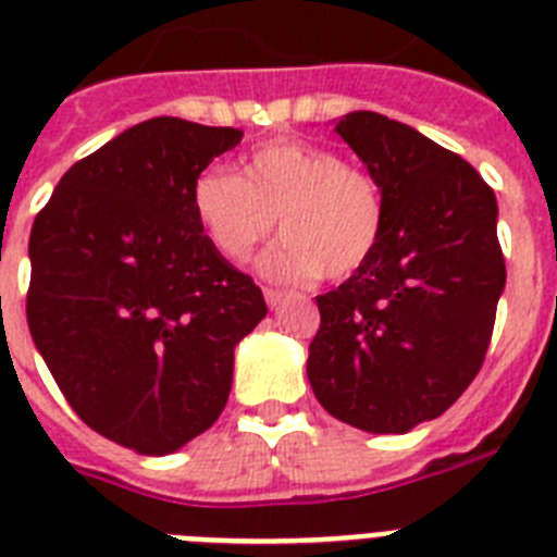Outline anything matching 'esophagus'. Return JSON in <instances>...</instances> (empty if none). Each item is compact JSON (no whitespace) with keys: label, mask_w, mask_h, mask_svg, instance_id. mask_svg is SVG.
Here are the masks:
<instances>
[{"label":"esophagus","mask_w":557,"mask_h":557,"mask_svg":"<svg viewBox=\"0 0 557 557\" xmlns=\"http://www.w3.org/2000/svg\"><path fill=\"white\" fill-rule=\"evenodd\" d=\"M284 296H287V293H282V289L264 287V301H268V307H278V304L284 301Z\"/></svg>","instance_id":"obj_1"}]
</instances>
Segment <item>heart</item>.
Masks as SVG:
<instances>
[{
	"instance_id": "obj_1",
	"label": "heart",
	"mask_w": 557,
	"mask_h": 557,
	"mask_svg": "<svg viewBox=\"0 0 557 557\" xmlns=\"http://www.w3.org/2000/svg\"><path fill=\"white\" fill-rule=\"evenodd\" d=\"M194 213L225 259L245 261L278 222L282 239L259 270L275 282L346 278L374 253L386 202L377 180L321 143L282 137L242 160L239 177L202 171Z\"/></svg>"
}]
</instances>
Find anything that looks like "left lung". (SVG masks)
Returning a JSON list of instances; mask_svg holds the SVG:
<instances>
[{
    "mask_svg": "<svg viewBox=\"0 0 557 557\" xmlns=\"http://www.w3.org/2000/svg\"><path fill=\"white\" fill-rule=\"evenodd\" d=\"M335 132L386 202L374 253L318 296L307 377L318 403L369 434H406L448 411L491 346L507 282L496 194L440 143L377 112Z\"/></svg>",
    "mask_w": 557,
    "mask_h": 557,
    "instance_id": "obj_1",
    "label": "left lung"
}]
</instances>
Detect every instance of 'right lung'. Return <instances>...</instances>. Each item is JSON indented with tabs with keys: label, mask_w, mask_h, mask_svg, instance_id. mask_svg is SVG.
<instances>
[{
	"label": "right lung",
	"mask_w": 557,
	"mask_h": 557,
	"mask_svg": "<svg viewBox=\"0 0 557 557\" xmlns=\"http://www.w3.org/2000/svg\"><path fill=\"white\" fill-rule=\"evenodd\" d=\"M239 140L231 126L143 121L66 171L33 222V344L75 414L137 454H171L220 420L233 349L268 315L191 202Z\"/></svg>",
	"instance_id": "obj_1"
}]
</instances>
